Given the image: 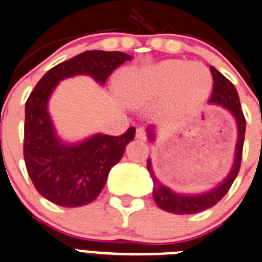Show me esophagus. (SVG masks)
I'll use <instances>...</instances> for the list:
<instances>
[{
    "mask_svg": "<svg viewBox=\"0 0 262 262\" xmlns=\"http://www.w3.org/2000/svg\"><path fill=\"white\" fill-rule=\"evenodd\" d=\"M136 137H137L138 140H142V141L146 140V132H145L144 127H138L137 132H136Z\"/></svg>",
    "mask_w": 262,
    "mask_h": 262,
    "instance_id": "1",
    "label": "esophagus"
}]
</instances>
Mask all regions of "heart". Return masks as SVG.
<instances>
[{
  "mask_svg": "<svg viewBox=\"0 0 262 262\" xmlns=\"http://www.w3.org/2000/svg\"><path fill=\"white\" fill-rule=\"evenodd\" d=\"M212 76L205 65L168 60L142 70H125L118 78L121 96L130 105H144L166 96L169 112L185 116L209 96Z\"/></svg>",
  "mask_w": 262,
  "mask_h": 262,
  "instance_id": "heart-1",
  "label": "heart"
}]
</instances>
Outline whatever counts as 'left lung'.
I'll list each match as a JSON object with an SVG mask.
<instances>
[{
	"instance_id": "8db88e82",
	"label": "left lung",
	"mask_w": 262,
	"mask_h": 262,
	"mask_svg": "<svg viewBox=\"0 0 262 262\" xmlns=\"http://www.w3.org/2000/svg\"><path fill=\"white\" fill-rule=\"evenodd\" d=\"M210 72H212L213 77V92L209 98V102L225 107L236 121L238 140H237L234 164H233V168L228 177L217 188L212 189L209 192L202 193V194H177L158 181L155 172H153V168H151L150 158H148L146 166H148V170L150 173L151 180H153V199H155V202L162 210L174 213V214H193V213L202 212V210L209 209V208L216 205L217 202L228 193L233 181L236 180L239 172V166H241L247 121H245L243 109H241L238 94H237L236 88L233 86V83L225 76L220 73L216 68L210 67ZM148 130L149 138L153 141L155 140L153 126H149Z\"/></svg>"
}]
</instances>
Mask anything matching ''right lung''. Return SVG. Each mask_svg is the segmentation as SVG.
<instances>
[{
    "mask_svg": "<svg viewBox=\"0 0 262 262\" xmlns=\"http://www.w3.org/2000/svg\"><path fill=\"white\" fill-rule=\"evenodd\" d=\"M132 56L122 52L88 50L58 63L38 81L25 105L24 158L28 174L39 194L67 208L86 205L101 193L107 174L135 138L136 127L124 135H94L78 144L68 145L57 137L48 101L63 78L89 74L104 85Z\"/></svg>",
    "mask_w": 262,
    "mask_h": 262,
    "instance_id": "right-lung-1",
    "label": "right lung"
}]
</instances>
